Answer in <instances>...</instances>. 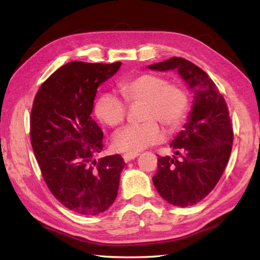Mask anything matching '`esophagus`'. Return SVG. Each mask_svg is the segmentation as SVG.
<instances>
[{"mask_svg": "<svg viewBox=\"0 0 260 260\" xmlns=\"http://www.w3.org/2000/svg\"><path fill=\"white\" fill-rule=\"evenodd\" d=\"M137 156H139V154L137 153H125L123 155V158H124V161L127 163V162L132 161V159H134Z\"/></svg>", "mask_w": 260, "mask_h": 260, "instance_id": "34e87169", "label": "esophagus"}]
</instances>
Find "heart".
Returning a JSON list of instances; mask_svg holds the SVG:
<instances>
[{
    "label": "heart",
    "mask_w": 260,
    "mask_h": 260,
    "mask_svg": "<svg viewBox=\"0 0 260 260\" xmlns=\"http://www.w3.org/2000/svg\"><path fill=\"white\" fill-rule=\"evenodd\" d=\"M118 88L129 107H143L140 120L144 123L118 131L113 137L116 151L139 153L163 141V132L157 124L172 132L183 123L187 110L186 93L163 77L143 74L120 81ZM126 112L124 102L110 92L99 96L95 105L97 118L108 127L123 124Z\"/></svg>",
    "instance_id": "obj_1"
}]
</instances>
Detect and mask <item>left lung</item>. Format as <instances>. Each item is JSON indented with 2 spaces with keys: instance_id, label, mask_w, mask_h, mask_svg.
Segmentation results:
<instances>
[{
  "instance_id": "1",
  "label": "left lung",
  "mask_w": 260,
  "mask_h": 260,
  "mask_svg": "<svg viewBox=\"0 0 260 260\" xmlns=\"http://www.w3.org/2000/svg\"><path fill=\"white\" fill-rule=\"evenodd\" d=\"M147 68L178 70L194 92L184 129L170 145L174 155H157V172L152 179L159 196L170 204L194 206L217 185L229 161L234 132L227 104L211 78L183 58L173 57Z\"/></svg>"
}]
</instances>
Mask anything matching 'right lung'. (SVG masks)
Here are the masks:
<instances>
[{"instance_id":"obj_1","label":"right lung","mask_w":260,"mask_h":260,"mask_svg":"<svg viewBox=\"0 0 260 260\" xmlns=\"http://www.w3.org/2000/svg\"><path fill=\"white\" fill-rule=\"evenodd\" d=\"M121 62L71 61L43 82L31 110V145L46 183L66 208L96 215L117 197L125 162L119 154L95 159L103 131L91 118L97 88Z\"/></svg>"}]
</instances>
